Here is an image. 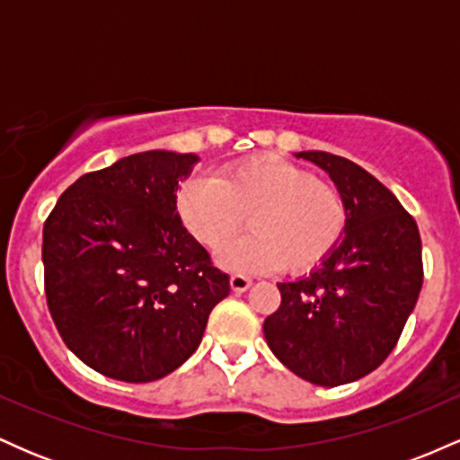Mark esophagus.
Here are the masks:
<instances>
[{"mask_svg": "<svg viewBox=\"0 0 460 460\" xmlns=\"http://www.w3.org/2000/svg\"><path fill=\"white\" fill-rule=\"evenodd\" d=\"M229 285H231V289H234V292L240 294V292H246V289L252 285V281L248 277H244V274H231Z\"/></svg>", "mask_w": 460, "mask_h": 460, "instance_id": "34e87169", "label": "esophagus"}]
</instances>
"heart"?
I'll use <instances>...</instances> for the list:
<instances>
[{
  "label": "heart",
  "instance_id": "b5f03b06",
  "mask_svg": "<svg viewBox=\"0 0 460 460\" xmlns=\"http://www.w3.org/2000/svg\"><path fill=\"white\" fill-rule=\"evenodd\" d=\"M175 212L205 248H220L244 225L251 231L218 261L234 272H307L340 246L348 226L344 194L298 164L251 157L218 177H192L175 192Z\"/></svg>",
  "mask_w": 460,
  "mask_h": 460
}]
</instances>
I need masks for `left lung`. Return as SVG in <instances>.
<instances>
[{
    "label": "left lung",
    "instance_id": "1",
    "mask_svg": "<svg viewBox=\"0 0 460 460\" xmlns=\"http://www.w3.org/2000/svg\"><path fill=\"white\" fill-rule=\"evenodd\" d=\"M329 172L348 205L340 246L320 268L277 283L281 305L263 322L274 357L305 381L337 387L374 372L400 340L424 279L413 216L355 162L294 153Z\"/></svg>",
    "mask_w": 460,
    "mask_h": 460
}]
</instances>
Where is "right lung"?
Returning a JSON list of instances; mask_svg holds the SVG:
<instances>
[{
	"mask_svg": "<svg viewBox=\"0 0 460 460\" xmlns=\"http://www.w3.org/2000/svg\"><path fill=\"white\" fill-rule=\"evenodd\" d=\"M194 153L145 151L82 175L43 229L45 294L68 350L125 383H151L197 350L229 274L175 212Z\"/></svg>",
	"mask_w": 460,
	"mask_h": 460,
	"instance_id": "obj_1",
	"label": "right lung"
}]
</instances>
